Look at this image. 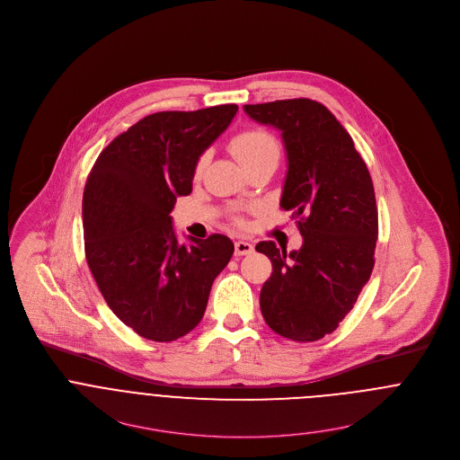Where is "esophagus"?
<instances>
[{
	"mask_svg": "<svg viewBox=\"0 0 460 460\" xmlns=\"http://www.w3.org/2000/svg\"><path fill=\"white\" fill-rule=\"evenodd\" d=\"M254 251L252 244L248 241H237L235 243V256H244V254H251Z\"/></svg>",
	"mask_w": 460,
	"mask_h": 460,
	"instance_id": "34e87169",
	"label": "esophagus"
}]
</instances>
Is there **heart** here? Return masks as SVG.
Masks as SVG:
<instances>
[{"label": "heart", "mask_w": 460, "mask_h": 460, "mask_svg": "<svg viewBox=\"0 0 460 460\" xmlns=\"http://www.w3.org/2000/svg\"><path fill=\"white\" fill-rule=\"evenodd\" d=\"M230 151L234 153V156L241 162V165L244 168L251 167L261 160L267 158H279V144L274 138L272 133L260 129V128H252L237 133L232 140H230ZM209 156L202 155L195 165V175H200L206 167H208ZM237 223H243V219L237 217Z\"/></svg>", "instance_id": "obj_1"}]
</instances>
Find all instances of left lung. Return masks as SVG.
<instances>
[{
  "instance_id": "1",
  "label": "left lung",
  "mask_w": 460,
  "mask_h": 460,
  "mask_svg": "<svg viewBox=\"0 0 460 460\" xmlns=\"http://www.w3.org/2000/svg\"><path fill=\"white\" fill-rule=\"evenodd\" d=\"M251 119L281 131L288 172L281 208L298 217L302 248L256 244L272 261L260 292L263 320L298 342L334 332L371 278L377 239L375 186L349 133L309 98L244 105Z\"/></svg>"
}]
</instances>
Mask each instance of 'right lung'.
I'll return each mask as SVG.
<instances>
[{
    "mask_svg": "<svg viewBox=\"0 0 460 460\" xmlns=\"http://www.w3.org/2000/svg\"><path fill=\"white\" fill-rule=\"evenodd\" d=\"M239 107L156 112L98 156L84 188V248L112 313L140 337L175 341L202 320L210 287L234 254L221 234L179 244L170 212L193 188L202 153Z\"/></svg>",
    "mask_w": 460,
    "mask_h": 460,
    "instance_id": "1",
    "label": "right lung"
}]
</instances>
